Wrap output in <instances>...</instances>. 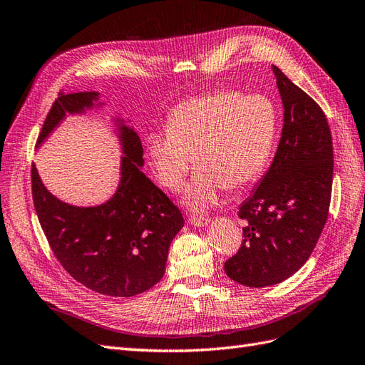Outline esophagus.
I'll return each instance as SVG.
<instances>
[{"mask_svg":"<svg viewBox=\"0 0 365 365\" xmlns=\"http://www.w3.org/2000/svg\"><path fill=\"white\" fill-rule=\"evenodd\" d=\"M189 221H190V225L197 226V227H204L210 223V220L207 217H198V215L189 217Z\"/></svg>","mask_w":365,"mask_h":365,"instance_id":"1","label":"esophagus"}]
</instances>
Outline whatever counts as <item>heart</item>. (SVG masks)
<instances>
[{
  "instance_id": "b5f03b06",
  "label": "heart",
  "mask_w": 365,
  "mask_h": 365,
  "mask_svg": "<svg viewBox=\"0 0 365 365\" xmlns=\"http://www.w3.org/2000/svg\"><path fill=\"white\" fill-rule=\"evenodd\" d=\"M275 130V110L266 97L218 91L178 105L165 130L148 133L147 152L159 182L172 192L182 187L193 155L197 168L184 202L202 210L217 201L221 189L235 192L260 176Z\"/></svg>"
}]
</instances>
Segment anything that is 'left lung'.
Wrapping results in <instances>:
<instances>
[{
    "label": "left lung",
    "instance_id": "1",
    "mask_svg": "<svg viewBox=\"0 0 365 365\" xmlns=\"http://www.w3.org/2000/svg\"><path fill=\"white\" fill-rule=\"evenodd\" d=\"M283 102V128L274 161L238 210L243 242L225 271L251 288L277 285L309 259L328 218L333 140L325 114L272 66Z\"/></svg>",
    "mask_w": 365,
    "mask_h": 365
}]
</instances>
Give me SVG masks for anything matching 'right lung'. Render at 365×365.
<instances>
[{
	"instance_id": "add662e5",
	"label": "right lung",
	"mask_w": 365,
	"mask_h": 365,
	"mask_svg": "<svg viewBox=\"0 0 365 365\" xmlns=\"http://www.w3.org/2000/svg\"><path fill=\"white\" fill-rule=\"evenodd\" d=\"M99 93L61 91L43 123L37 144L66 114L93 108ZM123 158L113 198L96 207L71 206L44 187L32 164L35 212L56 259L71 277L105 296L131 297L163 279L172 240L184 226L181 210L142 173L140 139L115 119Z\"/></svg>"
}]
</instances>
